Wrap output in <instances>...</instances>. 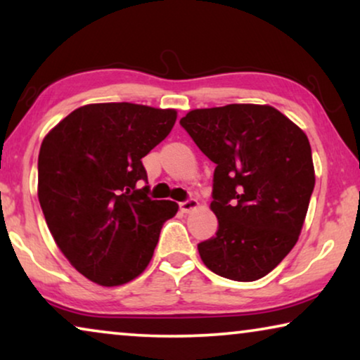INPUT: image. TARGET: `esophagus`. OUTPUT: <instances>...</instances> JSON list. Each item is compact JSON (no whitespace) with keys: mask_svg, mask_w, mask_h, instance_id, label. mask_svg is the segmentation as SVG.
<instances>
[{"mask_svg":"<svg viewBox=\"0 0 360 360\" xmlns=\"http://www.w3.org/2000/svg\"><path fill=\"white\" fill-rule=\"evenodd\" d=\"M195 208H198V200H195V198H188L180 203V210L184 211V213H188V211L195 210Z\"/></svg>","mask_w":360,"mask_h":360,"instance_id":"obj_1","label":"esophagus"}]
</instances>
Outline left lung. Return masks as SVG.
Masks as SVG:
<instances>
[{
  "label": "left lung",
  "mask_w": 360,
  "mask_h": 360,
  "mask_svg": "<svg viewBox=\"0 0 360 360\" xmlns=\"http://www.w3.org/2000/svg\"><path fill=\"white\" fill-rule=\"evenodd\" d=\"M180 124L214 162V238L198 244L211 272L254 282L282 262L302 233L314 188L304 132L269 105L193 110Z\"/></svg>",
  "instance_id": "8db88e82"
}]
</instances>
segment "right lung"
I'll list each match as a JSON object with an SVG mask.
<instances>
[{
  "mask_svg": "<svg viewBox=\"0 0 360 360\" xmlns=\"http://www.w3.org/2000/svg\"><path fill=\"white\" fill-rule=\"evenodd\" d=\"M175 110L85 105L44 137L37 196L58 249L88 280L117 287L144 272L179 205L150 200L142 165L175 124Z\"/></svg>",
  "mask_w": 360,
  "mask_h": 360,
  "instance_id": "add662e5",
  "label": "right lung"
}]
</instances>
